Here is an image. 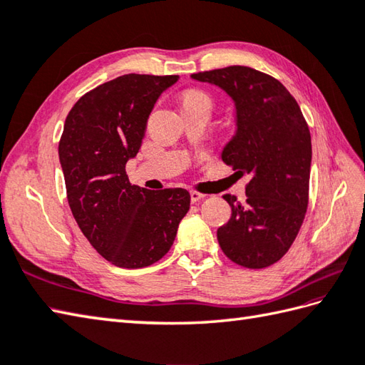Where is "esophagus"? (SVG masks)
I'll list each match as a JSON object with an SVG mask.
<instances>
[{"instance_id": "34e87169", "label": "esophagus", "mask_w": 365, "mask_h": 365, "mask_svg": "<svg viewBox=\"0 0 365 365\" xmlns=\"http://www.w3.org/2000/svg\"><path fill=\"white\" fill-rule=\"evenodd\" d=\"M190 196H191V202H197V200L205 197L204 192L196 191V190H191V191H190Z\"/></svg>"}]
</instances>
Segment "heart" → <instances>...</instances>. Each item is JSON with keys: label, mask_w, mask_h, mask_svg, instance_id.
I'll return each instance as SVG.
<instances>
[{"label": "heart", "mask_w": 365, "mask_h": 365, "mask_svg": "<svg viewBox=\"0 0 365 365\" xmlns=\"http://www.w3.org/2000/svg\"><path fill=\"white\" fill-rule=\"evenodd\" d=\"M190 102H207L210 103V97H208V94H205L204 91H188L187 94L183 96V100L182 103H190Z\"/></svg>", "instance_id": "1"}]
</instances>
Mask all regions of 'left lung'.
Wrapping results in <instances>:
<instances>
[{
  "instance_id": "8db88e82",
  "label": "left lung",
  "mask_w": 365,
  "mask_h": 365,
  "mask_svg": "<svg viewBox=\"0 0 365 365\" xmlns=\"http://www.w3.org/2000/svg\"><path fill=\"white\" fill-rule=\"evenodd\" d=\"M235 102L237 133L222 161L251 174L246 200L224 195L230 220L216 232L227 257L245 268H267L290 250L309 204L312 144L299 105L273 76L246 66L192 73Z\"/></svg>"
}]
</instances>
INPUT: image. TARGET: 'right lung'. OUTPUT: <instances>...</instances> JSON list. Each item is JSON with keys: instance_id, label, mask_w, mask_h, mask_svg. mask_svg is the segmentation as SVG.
I'll return each instance as SVG.
<instances>
[{"instance_id": "obj_1", "label": "right lung", "mask_w": 365, "mask_h": 365, "mask_svg": "<svg viewBox=\"0 0 365 365\" xmlns=\"http://www.w3.org/2000/svg\"><path fill=\"white\" fill-rule=\"evenodd\" d=\"M177 80L178 75H122L86 92L67 114L59 161L68 205L92 247L115 267L158 262L190 210L187 190L141 188L125 173L155 102Z\"/></svg>"}]
</instances>
